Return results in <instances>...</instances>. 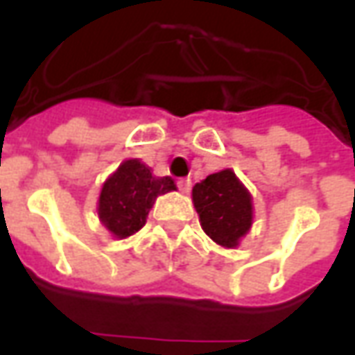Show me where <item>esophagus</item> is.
<instances>
[{
    "label": "esophagus",
    "mask_w": 355,
    "mask_h": 355,
    "mask_svg": "<svg viewBox=\"0 0 355 355\" xmlns=\"http://www.w3.org/2000/svg\"><path fill=\"white\" fill-rule=\"evenodd\" d=\"M177 184L178 190L182 193H190V190H192V180H190V178H180Z\"/></svg>",
    "instance_id": "34e87169"
}]
</instances>
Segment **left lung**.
<instances>
[{
  "instance_id": "8db88e82",
  "label": "left lung",
  "mask_w": 355,
  "mask_h": 355,
  "mask_svg": "<svg viewBox=\"0 0 355 355\" xmlns=\"http://www.w3.org/2000/svg\"><path fill=\"white\" fill-rule=\"evenodd\" d=\"M203 232L224 249H236L253 226V196L232 169L209 175L192 188Z\"/></svg>"
}]
</instances>
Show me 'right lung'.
<instances>
[{
	"label": "right lung",
	"instance_id": "obj_1",
	"mask_svg": "<svg viewBox=\"0 0 355 355\" xmlns=\"http://www.w3.org/2000/svg\"><path fill=\"white\" fill-rule=\"evenodd\" d=\"M177 190L171 177H155L146 163L137 157L125 159L101 188L96 211L112 238L125 239L146 224L155 200Z\"/></svg>",
	"mask_w": 355,
	"mask_h": 355
}]
</instances>
